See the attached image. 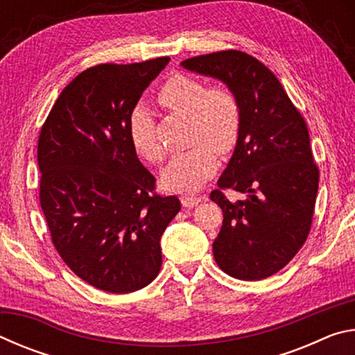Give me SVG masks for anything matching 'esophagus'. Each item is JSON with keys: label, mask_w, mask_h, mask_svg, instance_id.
<instances>
[{"label": "esophagus", "mask_w": 355, "mask_h": 355, "mask_svg": "<svg viewBox=\"0 0 355 355\" xmlns=\"http://www.w3.org/2000/svg\"><path fill=\"white\" fill-rule=\"evenodd\" d=\"M182 205L186 208H192L196 205H199V203L203 200V197H196V196H183L182 199Z\"/></svg>", "instance_id": "1"}]
</instances>
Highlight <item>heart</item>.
Wrapping results in <instances>:
<instances>
[{
    "instance_id": "1",
    "label": "heart",
    "mask_w": 355,
    "mask_h": 355,
    "mask_svg": "<svg viewBox=\"0 0 355 355\" xmlns=\"http://www.w3.org/2000/svg\"><path fill=\"white\" fill-rule=\"evenodd\" d=\"M156 101L167 111L188 117V146L163 172V184L171 191H194L213 175L216 155H232L241 137L243 111L238 95L225 84L205 87L199 78L172 73L156 92ZM130 139L136 153L159 166L166 148L156 136L153 119L136 107L130 117Z\"/></svg>"
}]
</instances>
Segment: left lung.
<instances>
[{
  "label": "left lung",
  "mask_w": 355,
  "mask_h": 355,
  "mask_svg": "<svg viewBox=\"0 0 355 355\" xmlns=\"http://www.w3.org/2000/svg\"><path fill=\"white\" fill-rule=\"evenodd\" d=\"M182 65L224 81L243 111L241 137L209 194L224 213L214 260L239 280L271 277L307 241L313 220L320 169L307 123L272 71L248 53L216 51ZM227 189L248 197L230 202Z\"/></svg>",
  "instance_id": "left-lung-1"
}]
</instances>
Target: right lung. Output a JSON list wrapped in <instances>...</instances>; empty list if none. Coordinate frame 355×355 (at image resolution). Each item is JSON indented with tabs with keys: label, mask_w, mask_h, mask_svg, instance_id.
<instances>
[{
	"label": "right lung",
	"mask_w": 355,
	"mask_h": 355,
	"mask_svg": "<svg viewBox=\"0 0 355 355\" xmlns=\"http://www.w3.org/2000/svg\"><path fill=\"white\" fill-rule=\"evenodd\" d=\"M171 58L98 64L76 75L42 125L39 199L53 245L78 277L127 294L161 269L159 238L180 211L137 158L130 117Z\"/></svg>",
	"instance_id": "add662e5"
}]
</instances>
